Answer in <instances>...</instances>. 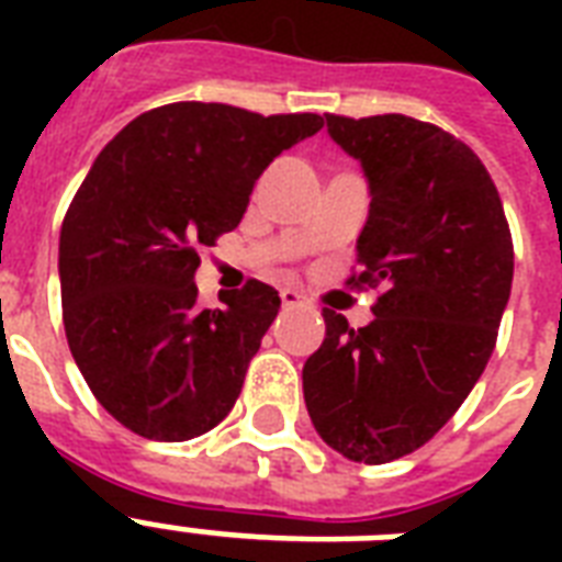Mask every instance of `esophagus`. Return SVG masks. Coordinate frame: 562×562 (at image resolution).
<instances>
[{"label": "esophagus", "mask_w": 562, "mask_h": 562, "mask_svg": "<svg viewBox=\"0 0 562 562\" xmlns=\"http://www.w3.org/2000/svg\"><path fill=\"white\" fill-rule=\"evenodd\" d=\"M280 300H282V306H285V308L306 306V297H303V294H300L297 289H282L280 291Z\"/></svg>", "instance_id": "1"}]
</instances>
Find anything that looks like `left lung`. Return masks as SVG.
I'll return each mask as SVG.
<instances>
[{
    "label": "left lung",
    "mask_w": 562,
    "mask_h": 562,
    "mask_svg": "<svg viewBox=\"0 0 562 562\" xmlns=\"http://www.w3.org/2000/svg\"><path fill=\"white\" fill-rule=\"evenodd\" d=\"M368 180L356 285L379 289L350 329L324 308L326 338L303 364L317 435L359 463L431 440L487 368L514 282L502 198L472 148L419 119L326 116Z\"/></svg>",
    "instance_id": "obj_1"
}]
</instances>
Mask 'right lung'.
<instances>
[{"label":"right lung","instance_id":"right-lung-1","mask_svg":"<svg viewBox=\"0 0 562 562\" xmlns=\"http://www.w3.org/2000/svg\"><path fill=\"white\" fill-rule=\"evenodd\" d=\"M324 127L180 101L119 131L87 171L57 247L66 341L108 414L148 440H192L236 405L280 294L250 280L198 306V247L238 227L273 157Z\"/></svg>","mask_w":562,"mask_h":562}]
</instances>
